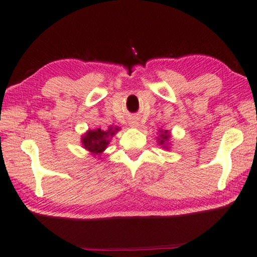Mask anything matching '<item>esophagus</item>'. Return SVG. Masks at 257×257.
Instances as JSON below:
<instances>
[{"label": "esophagus", "instance_id": "34e87169", "mask_svg": "<svg viewBox=\"0 0 257 257\" xmlns=\"http://www.w3.org/2000/svg\"><path fill=\"white\" fill-rule=\"evenodd\" d=\"M129 125L132 128H139L140 127V118H137V117H133L132 120L129 121Z\"/></svg>", "mask_w": 257, "mask_h": 257}]
</instances>
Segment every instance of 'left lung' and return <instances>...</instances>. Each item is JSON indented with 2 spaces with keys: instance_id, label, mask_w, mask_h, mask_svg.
<instances>
[{
  "instance_id": "obj_1",
  "label": "left lung",
  "mask_w": 257,
  "mask_h": 257,
  "mask_svg": "<svg viewBox=\"0 0 257 257\" xmlns=\"http://www.w3.org/2000/svg\"><path fill=\"white\" fill-rule=\"evenodd\" d=\"M170 140H171V132L166 129H158V136H157V142L162 148L168 150L170 148Z\"/></svg>"
}]
</instances>
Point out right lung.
Returning a JSON list of instances; mask_svg holds the SVG:
<instances>
[{
  "instance_id": "add662e5",
  "label": "right lung",
  "mask_w": 257,
  "mask_h": 257,
  "mask_svg": "<svg viewBox=\"0 0 257 257\" xmlns=\"http://www.w3.org/2000/svg\"><path fill=\"white\" fill-rule=\"evenodd\" d=\"M118 130H120V127H111V125L107 130L100 128L88 129L81 135V146L92 156L99 158L101 154L107 149L110 140Z\"/></svg>"
}]
</instances>
